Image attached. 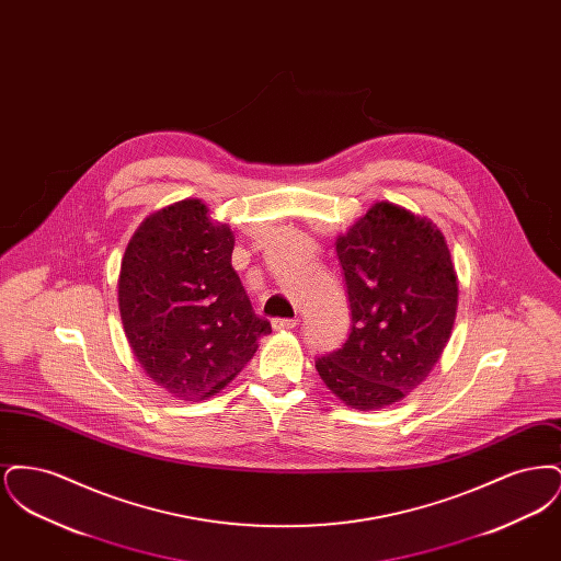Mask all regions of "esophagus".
<instances>
[{"label": "esophagus", "instance_id": "esophagus-1", "mask_svg": "<svg viewBox=\"0 0 561 561\" xmlns=\"http://www.w3.org/2000/svg\"><path fill=\"white\" fill-rule=\"evenodd\" d=\"M298 325V320H273L275 330H294Z\"/></svg>", "mask_w": 561, "mask_h": 561}]
</instances>
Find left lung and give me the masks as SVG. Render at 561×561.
Segmentation results:
<instances>
[{"label": "left lung", "mask_w": 561, "mask_h": 561, "mask_svg": "<svg viewBox=\"0 0 561 561\" xmlns=\"http://www.w3.org/2000/svg\"><path fill=\"white\" fill-rule=\"evenodd\" d=\"M351 332L320 355L325 387L351 408L378 410L416 389L450 339L458 282L442 231L380 202L336 240Z\"/></svg>", "instance_id": "left-lung-1"}]
</instances>
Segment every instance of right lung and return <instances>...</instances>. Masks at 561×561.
<instances>
[{
    "mask_svg": "<svg viewBox=\"0 0 561 561\" xmlns=\"http://www.w3.org/2000/svg\"><path fill=\"white\" fill-rule=\"evenodd\" d=\"M233 245L206 204L185 199L151 214L126 248L122 323L142 370L174 398L220 391L271 332L231 267Z\"/></svg>",
    "mask_w": 561,
    "mask_h": 561,
    "instance_id": "add662e5",
    "label": "right lung"
}]
</instances>
